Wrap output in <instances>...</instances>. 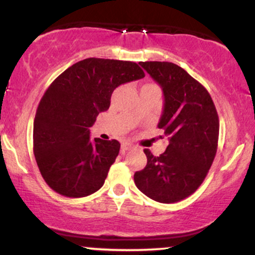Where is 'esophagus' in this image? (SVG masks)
<instances>
[{"label": "esophagus", "instance_id": "1", "mask_svg": "<svg viewBox=\"0 0 255 255\" xmlns=\"http://www.w3.org/2000/svg\"><path fill=\"white\" fill-rule=\"evenodd\" d=\"M134 146L130 144V142H122V145H121V148H122V151H129V150H131V148H133Z\"/></svg>", "mask_w": 255, "mask_h": 255}]
</instances>
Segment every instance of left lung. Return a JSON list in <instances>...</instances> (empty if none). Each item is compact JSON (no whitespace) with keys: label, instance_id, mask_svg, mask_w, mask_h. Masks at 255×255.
Segmentation results:
<instances>
[{"label":"left lung","instance_id":"8db88e82","mask_svg":"<svg viewBox=\"0 0 255 255\" xmlns=\"http://www.w3.org/2000/svg\"><path fill=\"white\" fill-rule=\"evenodd\" d=\"M139 64L163 90L158 128L164 130L169 145L158 157L144 150L147 164L134 174V182L158 203H176L197 191L211 168L218 146V114L207 90L177 64Z\"/></svg>","mask_w":255,"mask_h":255}]
</instances>
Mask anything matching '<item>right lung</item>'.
<instances>
[{"instance_id": "right-lung-1", "label": "right lung", "mask_w": 255, "mask_h": 255, "mask_svg": "<svg viewBox=\"0 0 255 255\" xmlns=\"http://www.w3.org/2000/svg\"><path fill=\"white\" fill-rule=\"evenodd\" d=\"M144 77L135 62L90 57L52 81L33 122L34 157L51 189L83 198L103 186L121 145L115 139L92 140L90 127L109 109L116 87Z\"/></svg>"}]
</instances>
